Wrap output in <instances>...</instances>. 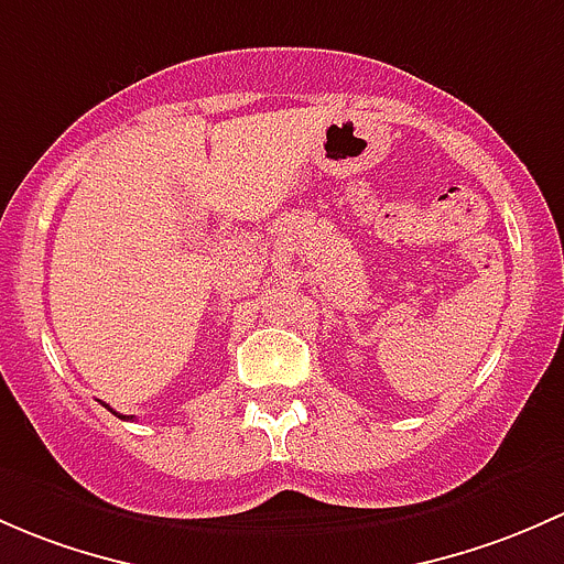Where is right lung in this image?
Here are the masks:
<instances>
[{
  "label": "right lung",
  "instance_id": "add662e5",
  "mask_svg": "<svg viewBox=\"0 0 564 564\" xmlns=\"http://www.w3.org/2000/svg\"><path fill=\"white\" fill-rule=\"evenodd\" d=\"M106 408H108V404H106ZM110 412H113V415H119V412H116V410H110ZM119 417H124V421H132V415H119Z\"/></svg>",
  "mask_w": 564,
  "mask_h": 564
}]
</instances>
